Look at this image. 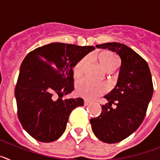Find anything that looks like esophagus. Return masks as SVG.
Here are the masks:
<instances>
[{"instance_id": "esophagus-1", "label": "esophagus", "mask_w": 160, "mask_h": 160, "mask_svg": "<svg viewBox=\"0 0 160 160\" xmlns=\"http://www.w3.org/2000/svg\"><path fill=\"white\" fill-rule=\"evenodd\" d=\"M90 104V102L87 101V100H84V106H88Z\"/></svg>"}]
</instances>
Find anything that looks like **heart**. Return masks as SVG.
Segmentation results:
<instances>
[{
    "label": "heart",
    "instance_id": "obj_1",
    "mask_svg": "<svg viewBox=\"0 0 160 160\" xmlns=\"http://www.w3.org/2000/svg\"><path fill=\"white\" fill-rule=\"evenodd\" d=\"M102 67L107 72L114 71L119 66V59L116 55L110 52H102L98 55ZM88 62V58L83 57L79 59L73 66V74L74 78L81 77L82 75L85 67ZM107 91L105 85L91 81L90 79L83 78L79 80L76 85V92L79 96L86 99H94L98 96L102 95Z\"/></svg>",
    "mask_w": 160,
    "mask_h": 160
}]
</instances>
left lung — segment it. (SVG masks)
Listing matches in <instances>:
<instances>
[{
    "instance_id": "obj_1",
    "label": "left lung",
    "mask_w": 160,
    "mask_h": 160,
    "mask_svg": "<svg viewBox=\"0 0 160 160\" xmlns=\"http://www.w3.org/2000/svg\"><path fill=\"white\" fill-rule=\"evenodd\" d=\"M96 47L108 49L121 59L116 86L104 96L108 103L102 106L99 116L90 121L98 139L115 143L130 136L143 121L153 94L152 74L146 61L124 44L108 42Z\"/></svg>"
}]
</instances>
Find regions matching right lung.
Wrapping results in <instances>:
<instances>
[{
	"label": "right lung",
	"mask_w": 160,
	"mask_h": 160,
	"mask_svg": "<svg viewBox=\"0 0 160 160\" xmlns=\"http://www.w3.org/2000/svg\"><path fill=\"white\" fill-rule=\"evenodd\" d=\"M94 46L53 43L26 55L15 88L18 116L25 131L36 140L50 142L64 133L70 113L82 98L62 99L73 90V66ZM57 93L59 98L53 99Z\"/></svg>",
	"instance_id": "add662e5"
}]
</instances>
